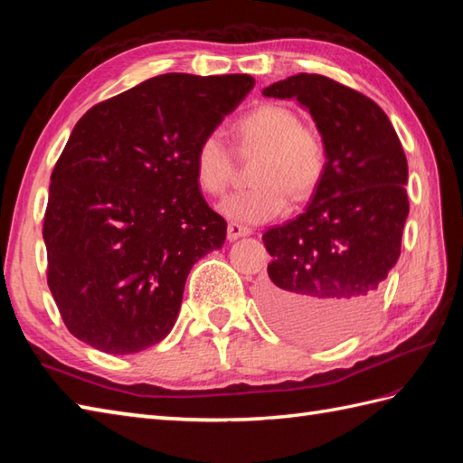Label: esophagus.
Returning <instances> with one entry per match:
<instances>
[{"instance_id":"34e87169","label":"esophagus","mask_w":463,"mask_h":463,"mask_svg":"<svg viewBox=\"0 0 463 463\" xmlns=\"http://www.w3.org/2000/svg\"><path fill=\"white\" fill-rule=\"evenodd\" d=\"M252 231L249 229V226H242L239 222H229V229H226V237H229V241H237L241 237H249Z\"/></svg>"}]
</instances>
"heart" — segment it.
Segmentation results:
<instances>
[{"mask_svg":"<svg viewBox=\"0 0 463 463\" xmlns=\"http://www.w3.org/2000/svg\"><path fill=\"white\" fill-rule=\"evenodd\" d=\"M237 153H259L252 166V186L226 196L222 214L232 221L257 224L282 214L290 201L300 203L318 189L328 166V149L322 135L302 125L290 107L262 103L232 125ZM196 184L206 194L219 196L231 184L234 161L219 135L209 133L193 155Z\"/></svg>","mask_w":463,"mask_h":463,"instance_id":"b5f03b06","label":"heart"}]
</instances>
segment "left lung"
Masks as SVG:
<instances>
[{
    "label": "left lung",
    "mask_w": 463,
    "mask_h": 463,
    "mask_svg": "<svg viewBox=\"0 0 463 463\" xmlns=\"http://www.w3.org/2000/svg\"><path fill=\"white\" fill-rule=\"evenodd\" d=\"M310 111L328 166L307 211L262 234L272 257L259 290L274 326L308 344L356 332L400 259L408 161L388 115L330 77L298 73L262 90Z\"/></svg>",
    "instance_id": "8db88e82"
}]
</instances>
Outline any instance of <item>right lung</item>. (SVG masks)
Masks as SVG:
<instances>
[{
    "label": "right lung",
    "mask_w": 463,
    "mask_h": 463,
    "mask_svg": "<svg viewBox=\"0 0 463 463\" xmlns=\"http://www.w3.org/2000/svg\"><path fill=\"white\" fill-rule=\"evenodd\" d=\"M252 85L239 73L156 75L77 121L43 216L47 284L75 338L135 354L171 332L193 264L226 239L193 155Z\"/></svg>",
    "instance_id": "right-lung-1"
}]
</instances>
